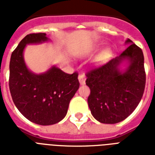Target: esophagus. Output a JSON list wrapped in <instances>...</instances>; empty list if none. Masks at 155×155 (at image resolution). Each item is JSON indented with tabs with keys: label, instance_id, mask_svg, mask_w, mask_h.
<instances>
[{
	"label": "esophagus",
	"instance_id": "1",
	"mask_svg": "<svg viewBox=\"0 0 155 155\" xmlns=\"http://www.w3.org/2000/svg\"><path fill=\"white\" fill-rule=\"evenodd\" d=\"M78 79H79V81H80V84L81 85H84L85 84V75H84V74H81V75H79V77H78Z\"/></svg>",
	"mask_w": 155,
	"mask_h": 155
}]
</instances>
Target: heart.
Masks as SVG:
<instances>
[{
  "mask_svg": "<svg viewBox=\"0 0 155 155\" xmlns=\"http://www.w3.org/2000/svg\"><path fill=\"white\" fill-rule=\"evenodd\" d=\"M112 52L109 48H105L104 49L101 53L98 54V56L96 58V62L97 63H103L108 60V58H110Z\"/></svg>",
  "mask_w": 155,
  "mask_h": 155,
  "instance_id": "b5f03b06",
  "label": "heart"
}]
</instances>
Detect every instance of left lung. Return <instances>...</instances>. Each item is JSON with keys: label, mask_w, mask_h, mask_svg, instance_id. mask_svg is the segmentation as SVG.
<instances>
[{"label": "left lung", "mask_w": 155, "mask_h": 155, "mask_svg": "<svg viewBox=\"0 0 155 155\" xmlns=\"http://www.w3.org/2000/svg\"><path fill=\"white\" fill-rule=\"evenodd\" d=\"M120 55L87 72L86 84L91 93L87 98L92 115L104 124H116L127 118L142 100L146 85L144 56L142 49L130 39ZM125 60V71L120 66Z\"/></svg>", "instance_id": "8db88e82"}]
</instances>
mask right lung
I'll use <instances>...</instances> for the list:
<instances>
[{"label":"right lung","mask_w":155,"mask_h":155,"mask_svg":"<svg viewBox=\"0 0 155 155\" xmlns=\"http://www.w3.org/2000/svg\"><path fill=\"white\" fill-rule=\"evenodd\" d=\"M48 40L45 33L27 35L13 51L9 63L8 85L13 103L25 118L41 125L63 120L80 87L77 72L70 75L55 66L38 75L28 69L23 57L26 45Z\"/></svg>","instance_id":"1"}]
</instances>
